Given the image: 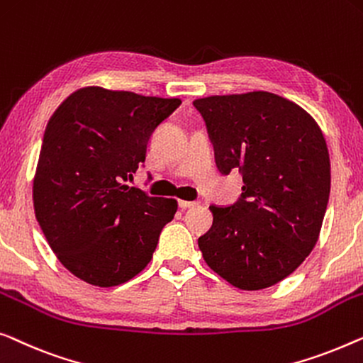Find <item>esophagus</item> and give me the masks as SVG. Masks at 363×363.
<instances>
[{"instance_id":"esophagus-1","label":"esophagus","mask_w":363,"mask_h":363,"mask_svg":"<svg viewBox=\"0 0 363 363\" xmlns=\"http://www.w3.org/2000/svg\"><path fill=\"white\" fill-rule=\"evenodd\" d=\"M178 204H180L182 209H190V208H196L199 203L198 201H186V199H180Z\"/></svg>"}]
</instances>
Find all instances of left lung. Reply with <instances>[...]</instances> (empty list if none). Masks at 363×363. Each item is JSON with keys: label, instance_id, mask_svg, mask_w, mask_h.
Returning a JSON list of instances; mask_svg holds the SVG:
<instances>
[{"label": "left lung", "instance_id": "1", "mask_svg": "<svg viewBox=\"0 0 363 363\" xmlns=\"http://www.w3.org/2000/svg\"><path fill=\"white\" fill-rule=\"evenodd\" d=\"M219 170L244 175L242 199L211 206L198 239L209 269L245 291L285 280L311 254L330 193L324 134L308 111L269 91L198 98Z\"/></svg>", "mask_w": 363, "mask_h": 363}]
</instances>
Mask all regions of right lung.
Masks as SVG:
<instances>
[{"mask_svg": "<svg viewBox=\"0 0 363 363\" xmlns=\"http://www.w3.org/2000/svg\"><path fill=\"white\" fill-rule=\"evenodd\" d=\"M182 104L85 86L47 123L33 182L35 219L65 269L93 286H118L149 264L175 198L123 182L145 162L152 130Z\"/></svg>", "mask_w": 363, "mask_h": 363, "instance_id": "right-lung-1", "label": "right lung"}]
</instances>
